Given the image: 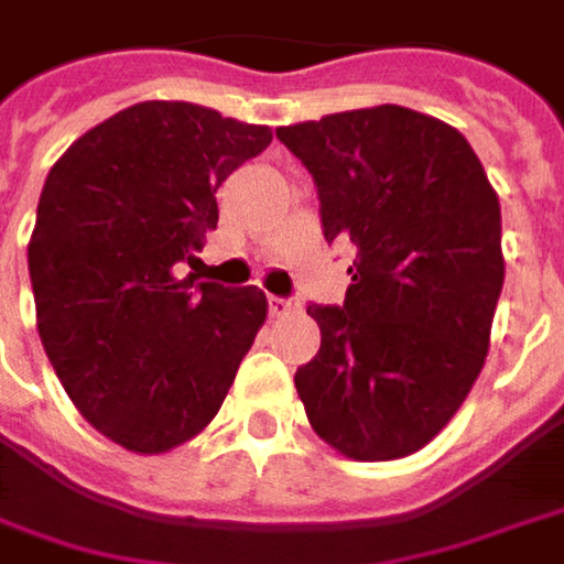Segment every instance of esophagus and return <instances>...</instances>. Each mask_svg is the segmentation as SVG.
<instances>
[{"label": "esophagus", "instance_id": "obj_1", "mask_svg": "<svg viewBox=\"0 0 564 564\" xmlns=\"http://www.w3.org/2000/svg\"><path fill=\"white\" fill-rule=\"evenodd\" d=\"M268 310H271V315H290L300 310V300H290V296H268Z\"/></svg>", "mask_w": 564, "mask_h": 564}]
</instances>
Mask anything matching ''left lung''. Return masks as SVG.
<instances>
[{"mask_svg":"<svg viewBox=\"0 0 564 564\" xmlns=\"http://www.w3.org/2000/svg\"><path fill=\"white\" fill-rule=\"evenodd\" d=\"M313 175L325 242H350L345 306L306 313L296 370L313 431L350 459L434 441L479 380L505 283L501 204L459 130L380 105L278 130Z\"/></svg>","mask_w":564,"mask_h":564,"instance_id":"obj_1","label":"left lung"}]
</instances>
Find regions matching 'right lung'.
Segmentation results:
<instances>
[{
	"instance_id": "obj_1",
	"label": "right lung",
	"mask_w": 564,
	"mask_h": 564,
	"mask_svg": "<svg viewBox=\"0 0 564 564\" xmlns=\"http://www.w3.org/2000/svg\"><path fill=\"white\" fill-rule=\"evenodd\" d=\"M271 127L140 101L51 169L28 242L37 332L83 417L133 453H169L219 412L264 325L258 286L182 278L216 229V187Z\"/></svg>"
}]
</instances>
